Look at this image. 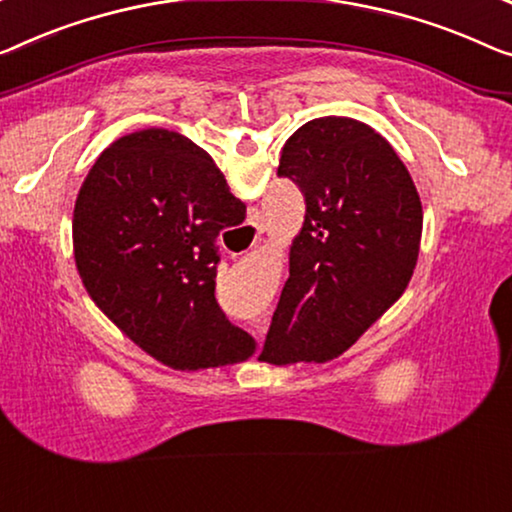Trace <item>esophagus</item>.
<instances>
[{"instance_id": "1", "label": "esophagus", "mask_w": 512, "mask_h": 512, "mask_svg": "<svg viewBox=\"0 0 512 512\" xmlns=\"http://www.w3.org/2000/svg\"><path fill=\"white\" fill-rule=\"evenodd\" d=\"M255 329H257V333H259V335H264V333H266V329H269V326H266V322H257V324H255Z\"/></svg>"}]
</instances>
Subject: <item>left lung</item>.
<instances>
[{"mask_svg": "<svg viewBox=\"0 0 512 512\" xmlns=\"http://www.w3.org/2000/svg\"><path fill=\"white\" fill-rule=\"evenodd\" d=\"M278 174L301 188L305 216L262 361L326 363L404 294L421 250L423 204L388 140L349 117L303 124L282 147Z\"/></svg>", "mask_w": 512, "mask_h": 512, "instance_id": "left-lung-1", "label": "left lung"}]
</instances>
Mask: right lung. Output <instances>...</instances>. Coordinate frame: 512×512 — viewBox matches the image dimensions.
<instances>
[{
	"mask_svg": "<svg viewBox=\"0 0 512 512\" xmlns=\"http://www.w3.org/2000/svg\"><path fill=\"white\" fill-rule=\"evenodd\" d=\"M246 204L207 151L167 128L114 140L82 181L73 255L89 299L158 363H243L257 342L216 301V241Z\"/></svg>",
	"mask_w": 512,
	"mask_h": 512,
	"instance_id": "obj_1",
	"label": "right lung"
}]
</instances>
